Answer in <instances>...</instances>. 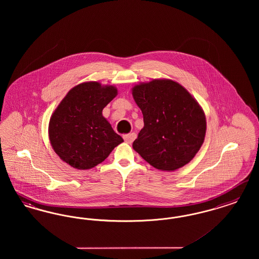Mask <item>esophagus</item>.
Wrapping results in <instances>:
<instances>
[{
	"label": "esophagus",
	"mask_w": 259,
	"mask_h": 259,
	"mask_svg": "<svg viewBox=\"0 0 259 259\" xmlns=\"http://www.w3.org/2000/svg\"><path fill=\"white\" fill-rule=\"evenodd\" d=\"M136 133H130V134H126V135L123 136L124 141L126 142V143H128V144H131V143H133L134 142V140L136 139Z\"/></svg>",
	"instance_id": "1"
}]
</instances>
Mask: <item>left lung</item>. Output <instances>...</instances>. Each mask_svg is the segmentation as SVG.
Wrapping results in <instances>:
<instances>
[{"label":"left lung","mask_w":259,"mask_h":259,"mask_svg":"<svg viewBox=\"0 0 259 259\" xmlns=\"http://www.w3.org/2000/svg\"><path fill=\"white\" fill-rule=\"evenodd\" d=\"M144 115V128L133 148L151 166L175 171L191 160L206 134V117L197 102L181 84L154 79L133 88Z\"/></svg>","instance_id":"1"}]
</instances>
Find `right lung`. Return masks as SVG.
<instances>
[{
	"label": "right lung",
	"mask_w": 259,
	"mask_h": 259,
	"mask_svg": "<svg viewBox=\"0 0 259 259\" xmlns=\"http://www.w3.org/2000/svg\"><path fill=\"white\" fill-rule=\"evenodd\" d=\"M116 94V88L95 81L69 91L53 112L49 128L51 146L62 160L78 170L90 169L123 142L102 114Z\"/></svg>",
	"instance_id": "obj_1"
}]
</instances>
